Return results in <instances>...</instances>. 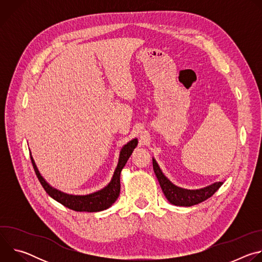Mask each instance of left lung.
<instances>
[{"label": "left lung", "instance_id": "8db88e82", "mask_svg": "<svg viewBox=\"0 0 262 262\" xmlns=\"http://www.w3.org/2000/svg\"><path fill=\"white\" fill-rule=\"evenodd\" d=\"M152 165L156 176L160 182L161 188L163 190L164 195L166 196L167 200L176 206H192L198 203H201L211 197L223 184V181H217L211 183L210 185L205 186V188L198 189V190H188L180 188V186L175 185L172 183L163 173L159 164L152 158Z\"/></svg>", "mask_w": 262, "mask_h": 262}]
</instances>
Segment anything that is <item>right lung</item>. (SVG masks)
Instances as JSON below:
<instances>
[{
  "label": "right lung",
  "mask_w": 262,
  "mask_h": 262,
  "mask_svg": "<svg viewBox=\"0 0 262 262\" xmlns=\"http://www.w3.org/2000/svg\"><path fill=\"white\" fill-rule=\"evenodd\" d=\"M138 145V139L135 138L127 142L123 147L121 148L119 154V160L117 167L114 171L113 177H112L111 181L105 185L103 189L88 194V195H71L66 194L64 192H61L53 186L41 176L38 168H37L35 161L30 154L31 161L35 170V173L37 175V178L40 181L41 185L46 192L56 201L64 205L65 207H68L69 209L76 210V211H88V212H97L104 210L112 205L117 200L119 194H120V174L125 166L127 160L132 156L134 149Z\"/></svg>",
  "instance_id": "right-lung-1"
}]
</instances>
